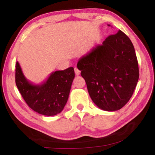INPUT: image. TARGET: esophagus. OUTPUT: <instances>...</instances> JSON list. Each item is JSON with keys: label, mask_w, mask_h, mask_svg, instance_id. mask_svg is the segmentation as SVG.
<instances>
[{"label": "esophagus", "mask_w": 155, "mask_h": 155, "mask_svg": "<svg viewBox=\"0 0 155 155\" xmlns=\"http://www.w3.org/2000/svg\"><path fill=\"white\" fill-rule=\"evenodd\" d=\"M74 72L77 75H79L81 74V71L78 69L77 68H74Z\"/></svg>", "instance_id": "34e87169"}]
</instances>
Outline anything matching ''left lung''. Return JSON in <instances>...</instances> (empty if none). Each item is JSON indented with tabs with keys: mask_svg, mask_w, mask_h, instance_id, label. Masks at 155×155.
<instances>
[{
	"mask_svg": "<svg viewBox=\"0 0 155 155\" xmlns=\"http://www.w3.org/2000/svg\"><path fill=\"white\" fill-rule=\"evenodd\" d=\"M77 68L92 101L104 111L122 108L132 96L139 79L134 46L122 31L107 37L101 45L81 57Z\"/></svg>",
	"mask_w": 155,
	"mask_h": 155,
	"instance_id": "left-lung-1",
	"label": "left lung"
}]
</instances>
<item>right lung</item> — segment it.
I'll use <instances>...</instances> for the list:
<instances>
[{"label": "right lung", "instance_id": "1", "mask_svg": "<svg viewBox=\"0 0 155 155\" xmlns=\"http://www.w3.org/2000/svg\"><path fill=\"white\" fill-rule=\"evenodd\" d=\"M15 84L26 103L38 114L52 116L61 113L67 103L74 78L72 67L52 72L40 84L25 77L18 61L15 64Z\"/></svg>", "mask_w": 155, "mask_h": 155}]
</instances>
